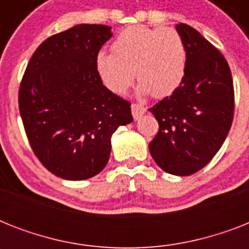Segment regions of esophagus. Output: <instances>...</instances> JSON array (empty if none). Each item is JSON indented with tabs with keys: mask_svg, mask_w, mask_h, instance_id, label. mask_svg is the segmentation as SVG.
Returning a JSON list of instances; mask_svg holds the SVG:
<instances>
[{
	"mask_svg": "<svg viewBox=\"0 0 249 249\" xmlns=\"http://www.w3.org/2000/svg\"><path fill=\"white\" fill-rule=\"evenodd\" d=\"M146 112V107L142 105H140V103H133L132 105V113H133V117L136 119V120H138L143 113Z\"/></svg>",
	"mask_w": 249,
	"mask_h": 249,
	"instance_id": "34e87169",
	"label": "esophagus"
}]
</instances>
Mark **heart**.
<instances>
[{
    "mask_svg": "<svg viewBox=\"0 0 249 249\" xmlns=\"http://www.w3.org/2000/svg\"><path fill=\"white\" fill-rule=\"evenodd\" d=\"M112 54L99 52L95 70L103 85L115 94H124L134 81L142 94L169 95L185 77L187 52L185 41L173 28L132 25L113 40Z\"/></svg>",
    "mask_w": 249,
    "mask_h": 249,
    "instance_id": "obj_1",
    "label": "heart"
}]
</instances>
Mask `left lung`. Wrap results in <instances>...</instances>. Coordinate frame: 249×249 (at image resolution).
Returning <instances> with one entry per match:
<instances>
[{
    "label": "left lung",
    "instance_id": "1",
    "mask_svg": "<svg viewBox=\"0 0 249 249\" xmlns=\"http://www.w3.org/2000/svg\"><path fill=\"white\" fill-rule=\"evenodd\" d=\"M187 52L185 77L170 97L150 108L159 132L148 147L152 159L174 176L204 168L224 143L234 117V85L224 55L196 29L178 24Z\"/></svg>",
    "mask_w": 249,
    "mask_h": 249
}]
</instances>
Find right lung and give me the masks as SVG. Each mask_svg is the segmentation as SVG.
I'll use <instances>...</instances> for the list:
<instances>
[{"instance_id": "obj_1", "label": "right lung", "mask_w": 249, "mask_h": 249, "mask_svg": "<svg viewBox=\"0 0 249 249\" xmlns=\"http://www.w3.org/2000/svg\"><path fill=\"white\" fill-rule=\"evenodd\" d=\"M111 27L80 24L36 49L19 88V111L35 155L53 174L81 181L106 166L111 137L133 121L130 103L109 91L95 56Z\"/></svg>"}]
</instances>
